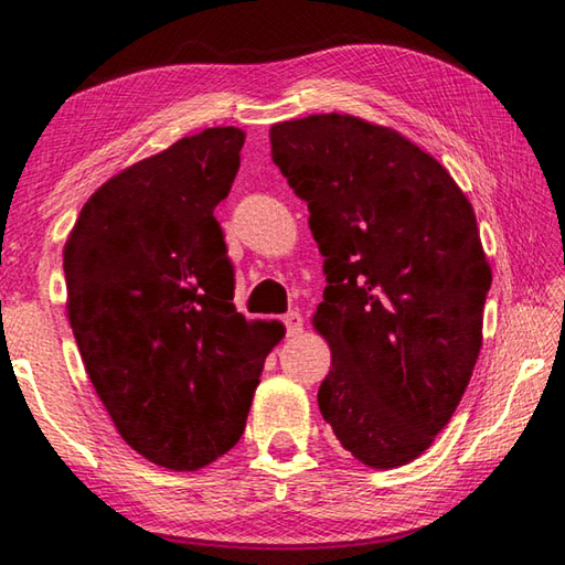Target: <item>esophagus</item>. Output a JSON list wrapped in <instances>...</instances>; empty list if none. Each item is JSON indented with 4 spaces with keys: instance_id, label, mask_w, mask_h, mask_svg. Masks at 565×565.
<instances>
[{
    "instance_id": "obj_1",
    "label": "esophagus",
    "mask_w": 565,
    "mask_h": 565,
    "mask_svg": "<svg viewBox=\"0 0 565 565\" xmlns=\"http://www.w3.org/2000/svg\"><path fill=\"white\" fill-rule=\"evenodd\" d=\"M281 323L286 329V337H296V333H301V329H303V317L299 311H289V313H284Z\"/></svg>"
}]
</instances>
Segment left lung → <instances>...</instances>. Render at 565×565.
Returning a JSON list of instances; mask_svg holds the SVG:
<instances>
[{"instance_id":"obj_1","label":"left lung","mask_w":565,"mask_h":565,"mask_svg":"<svg viewBox=\"0 0 565 565\" xmlns=\"http://www.w3.org/2000/svg\"><path fill=\"white\" fill-rule=\"evenodd\" d=\"M271 154L323 256L321 416L361 463L414 461L481 351L491 266L473 209L434 157L349 114L274 124Z\"/></svg>"}]
</instances>
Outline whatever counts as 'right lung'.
<instances>
[{
  "label": "right lung",
  "instance_id": "add662e5",
  "mask_svg": "<svg viewBox=\"0 0 565 565\" xmlns=\"http://www.w3.org/2000/svg\"><path fill=\"white\" fill-rule=\"evenodd\" d=\"M244 131L204 129L124 169L84 204L64 246L66 311L104 408L151 463L196 471L244 434L281 323L234 306L214 209Z\"/></svg>",
  "mask_w": 565,
  "mask_h": 565
}]
</instances>
